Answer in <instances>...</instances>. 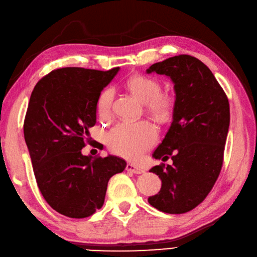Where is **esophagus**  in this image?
I'll return each instance as SVG.
<instances>
[{
    "instance_id": "34e87169",
    "label": "esophagus",
    "mask_w": 257,
    "mask_h": 257,
    "mask_svg": "<svg viewBox=\"0 0 257 257\" xmlns=\"http://www.w3.org/2000/svg\"><path fill=\"white\" fill-rule=\"evenodd\" d=\"M126 171H128L131 173H134V174H142V173H144L143 169H141V167L136 166L134 164H131V163H128L126 165Z\"/></svg>"
}]
</instances>
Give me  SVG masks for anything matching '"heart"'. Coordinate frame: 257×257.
Listing matches in <instances>:
<instances>
[{
  "mask_svg": "<svg viewBox=\"0 0 257 257\" xmlns=\"http://www.w3.org/2000/svg\"><path fill=\"white\" fill-rule=\"evenodd\" d=\"M127 90L142 103H146L149 112L158 118L170 116L174 101L172 96L161 92V84L154 80L143 75L136 74L127 78ZM114 90L107 87L103 90L97 98L96 107L98 116L108 118L112 112ZM158 138L155 126L148 121L140 122H119L107 134V145L109 150L127 159H138L146 150L154 144Z\"/></svg>",
  "mask_w": 257,
  "mask_h": 257,
  "instance_id": "obj_1",
  "label": "heart"
}]
</instances>
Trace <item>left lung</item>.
Here are the masks:
<instances>
[{"label": "left lung", "instance_id": "obj_1", "mask_svg": "<svg viewBox=\"0 0 257 257\" xmlns=\"http://www.w3.org/2000/svg\"><path fill=\"white\" fill-rule=\"evenodd\" d=\"M169 76L174 84L173 121L153 158L173 164L152 167L162 181L149 203L159 211H191L211 192L223 165L229 126L226 94L211 70L194 56L182 54L151 65L146 73Z\"/></svg>", "mask_w": 257, "mask_h": 257}]
</instances>
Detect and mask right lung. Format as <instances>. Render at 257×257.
I'll use <instances>...</instances> for the list:
<instances>
[{"label":"right lung","mask_w":257,"mask_h":257,"mask_svg":"<svg viewBox=\"0 0 257 257\" xmlns=\"http://www.w3.org/2000/svg\"><path fill=\"white\" fill-rule=\"evenodd\" d=\"M118 71L63 67L41 78L31 94L25 143L42 195L62 215L84 218L95 213L108 180L126 167L117 156L82 154L88 128L96 123L97 98Z\"/></svg>","instance_id":"right-lung-1"}]
</instances>
